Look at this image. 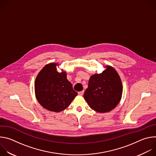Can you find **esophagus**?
<instances>
[{
    "mask_svg": "<svg viewBox=\"0 0 156 156\" xmlns=\"http://www.w3.org/2000/svg\"><path fill=\"white\" fill-rule=\"evenodd\" d=\"M84 91H80V92H78V95H80V96H83V94H84Z\"/></svg>",
    "mask_w": 156,
    "mask_h": 156,
    "instance_id": "obj_1",
    "label": "esophagus"
}]
</instances>
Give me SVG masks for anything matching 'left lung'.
Returning a JSON list of instances; mask_svg holds the SVG:
<instances>
[{
    "mask_svg": "<svg viewBox=\"0 0 156 156\" xmlns=\"http://www.w3.org/2000/svg\"><path fill=\"white\" fill-rule=\"evenodd\" d=\"M122 83L117 71L110 66L100 74L92 75L84 98L98 112H108L119 103L122 95Z\"/></svg>",
    "mask_w": 156,
    "mask_h": 156,
    "instance_id": "left-lung-1",
    "label": "left lung"
}]
</instances>
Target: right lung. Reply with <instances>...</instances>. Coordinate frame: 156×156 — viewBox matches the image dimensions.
I'll return each instance as SVG.
<instances>
[{"label":"right lung","instance_id":"1","mask_svg":"<svg viewBox=\"0 0 156 156\" xmlns=\"http://www.w3.org/2000/svg\"><path fill=\"white\" fill-rule=\"evenodd\" d=\"M56 63L46 65L38 73L34 83L36 99L44 108L59 112L67 108L77 96L66 73L57 71Z\"/></svg>","mask_w":156,"mask_h":156}]
</instances>
